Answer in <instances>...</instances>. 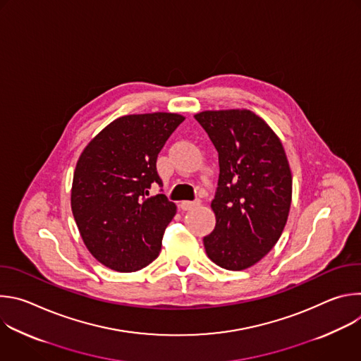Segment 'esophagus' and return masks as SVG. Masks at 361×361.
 I'll list each match as a JSON object with an SVG mask.
<instances>
[{"label": "esophagus", "instance_id": "obj_1", "mask_svg": "<svg viewBox=\"0 0 361 361\" xmlns=\"http://www.w3.org/2000/svg\"><path fill=\"white\" fill-rule=\"evenodd\" d=\"M197 205H200V200H195V201H181L180 202V207L187 212V210H191L194 207H197Z\"/></svg>", "mask_w": 361, "mask_h": 361}]
</instances>
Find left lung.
Returning <instances> with one entry per match:
<instances>
[{
    "mask_svg": "<svg viewBox=\"0 0 361 361\" xmlns=\"http://www.w3.org/2000/svg\"><path fill=\"white\" fill-rule=\"evenodd\" d=\"M219 152V187L212 209L216 228L204 248L217 266L240 271L276 245L288 219L293 177L284 147L250 110L197 113Z\"/></svg>",
    "mask_w": 361,
    "mask_h": 361,
    "instance_id": "left-lung-1",
    "label": "left lung"
}]
</instances>
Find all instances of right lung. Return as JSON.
I'll return each mask as SVG.
<instances>
[{
    "mask_svg": "<svg viewBox=\"0 0 361 361\" xmlns=\"http://www.w3.org/2000/svg\"><path fill=\"white\" fill-rule=\"evenodd\" d=\"M184 121L176 113L124 116L102 128L77 161L71 210L88 251L106 267L130 273L156 260L176 204L164 194L157 157Z\"/></svg>",
    "mask_w": 361,
    "mask_h": 361,
    "instance_id": "right-lung-1",
    "label": "right lung"
}]
</instances>
